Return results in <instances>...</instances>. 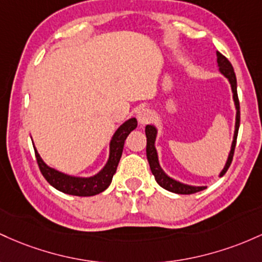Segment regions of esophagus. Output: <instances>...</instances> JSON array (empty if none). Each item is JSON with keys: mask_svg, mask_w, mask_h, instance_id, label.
<instances>
[{"mask_svg": "<svg viewBox=\"0 0 262 262\" xmlns=\"http://www.w3.org/2000/svg\"><path fill=\"white\" fill-rule=\"evenodd\" d=\"M137 120H139L140 125H146L152 120V113L148 108H141L137 114Z\"/></svg>", "mask_w": 262, "mask_h": 262, "instance_id": "obj_1", "label": "esophagus"}]
</instances>
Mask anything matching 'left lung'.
I'll use <instances>...</instances> for the list:
<instances>
[{
  "label": "left lung",
  "instance_id": "8db88e82",
  "mask_svg": "<svg viewBox=\"0 0 262 262\" xmlns=\"http://www.w3.org/2000/svg\"><path fill=\"white\" fill-rule=\"evenodd\" d=\"M216 61H218L219 72L222 73L223 75L225 76L229 80L231 86V92H233V99L235 108H236V117H235V131H234V139L233 143H231L230 152H229L228 160H226V163L223 168L222 172H220V177L225 174V172L228 170L229 167H230L231 161H233L234 156V149L235 145H236V137H237V131H239L240 126V105H239V98H237V92H236V76H235L233 66L229 61L222 53L216 52ZM146 137H147V146H146V155L147 160H148L149 168H151L152 174L155 176L156 182L160 184L161 187L164 188V189L169 190L172 193H177V194H193V193L201 192V190L205 189L207 187H195V186H189V184H184L182 182L176 181L172 177H169L168 174L164 173V170L161 168L160 162H158V155L157 149L155 147L156 137H157V128L155 127L154 125H147L146 126Z\"/></svg>",
  "mask_w": 262,
  "mask_h": 262
}]
</instances>
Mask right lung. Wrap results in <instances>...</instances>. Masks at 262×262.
I'll return each mask as SVG.
<instances>
[{
  "mask_svg": "<svg viewBox=\"0 0 262 262\" xmlns=\"http://www.w3.org/2000/svg\"><path fill=\"white\" fill-rule=\"evenodd\" d=\"M136 127L137 120L132 117L117 128L110 141V155H108L106 164L93 177H74V176L66 174V173L52 168L44 163L37 149L34 148L38 167H39L40 172H42L43 177L47 179V182L55 189L60 190L66 194L78 196H92L99 194L110 186L117 169V164L121 158L125 140L127 139L130 132L134 131Z\"/></svg>",
  "mask_w": 262,
  "mask_h": 262,
  "instance_id": "obj_1",
  "label": "right lung"
}]
</instances>
